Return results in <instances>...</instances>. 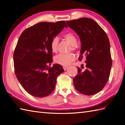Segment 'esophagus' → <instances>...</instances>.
Instances as JSON below:
<instances>
[{
    "instance_id": "obj_1",
    "label": "esophagus",
    "mask_w": 125,
    "mask_h": 125,
    "mask_svg": "<svg viewBox=\"0 0 125 125\" xmlns=\"http://www.w3.org/2000/svg\"><path fill=\"white\" fill-rule=\"evenodd\" d=\"M68 68V67H63V69L64 70H66Z\"/></svg>"
}]
</instances>
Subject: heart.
Returning a JSON list of instances; mask_svg holds the SVG:
<instances>
[{"instance_id": "heart-1", "label": "heart", "mask_w": 125, "mask_h": 125, "mask_svg": "<svg viewBox=\"0 0 125 125\" xmlns=\"http://www.w3.org/2000/svg\"><path fill=\"white\" fill-rule=\"evenodd\" d=\"M64 38L69 43L71 44V48L73 50L77 49V39L76 36L73 34L71 33H67L63 35ZM58 42L59 40L57 37H55L53 38L50 43V48L52 51L54 52H56L58 50ZM75 55L72 53L69 54H60L56 56L54 58V61L56 63L63 66H67L71 64V63L75 60Z\"/></svg>"}]
</instances>
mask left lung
<instances>
[{
    "instance_id": "1",
    "label": "left lung",
    "mask_w": 125,
    "mask_h": 125,
    "mask_svg": "<svg viewBox=\"0 0 125 125\" xmlns=\"http://www.w3.org/2000/svg\"><path fill=\"white\" fill-rule=\"evenodd\" d=\"M67 23L81 40L79 60H86L85 70L77 68V75L73 79L74 86L83 94H96L109 79L112 64L109 39L103 28L90 18H82Z\"/></svg>"
}]
</instances>
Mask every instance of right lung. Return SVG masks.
I'll list each match as a JSON object with an SVG mask.
<instances>
[{
	"instance_id": "obj_1",
	"label": "right lung",
	"mask_w": 125,
	"mask_h": 125,
	"mask_svg": "<svg viewBox=\"0 0 125 125\" xmlns=\"http://www.w3.org/2000/svg\"><path fill=\"white\" fill-rule=\"evenodd\" d=\"M64 27L65 21L41 22L27 28L21 34L13 55L15 74L29 94L42 98L55 88L57 76L64 70L52 62L50 43Z\"/></svg>"
}]
</instances>
